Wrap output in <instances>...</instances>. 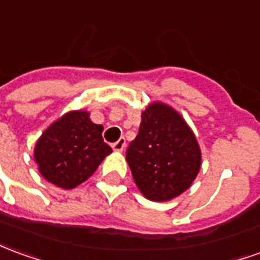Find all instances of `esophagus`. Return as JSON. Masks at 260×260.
Listing matches in <instances>:
<instances>
[{"instance_id": "obj_1", "label": "esophagus", "mask_w": 260, "mask_h": 260, "mask_svg": "<svg viewBox=\"0 0 260 260\" xmlns=\"http://www.w3.org/2000/svg\"><path fill=\"white\" fill-rule=\"evenodd\" d=\"M112 149L114 150H117V152H122L126 146V142H125V138H121V139H118L117 142H114L111 145Z\"/></svg>"}]
</instances>
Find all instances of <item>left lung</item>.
Instances as JSON below:
<instances>
[{
    "instance_id": "left-lung-1",
    "label": "left lung",
    "mask_w": 260,
    "mask_h": 260,
    "mask_svg": "<svg viewBox=\"0 0 260 260\" xmlns=\"http://www.w3.org/2000/svg\"><path fill=\"white\" fill-rule=\"evenodd\" d=\"M126 161L146 199L169 201L191 186L201 168V152L180 114L163 103H152L142 112Z\"/></svg>"
}]
</instances>
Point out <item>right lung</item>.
Returning a JSON list of instances; mask_svg holds the SVG:
<instances>
[{"label": "right lung", "instance_id": "add662e5", "mask_svg": "<svg viewBox=\"0 0 260 260\" xmlns=\"http://www.w3.org/2000/svg\"><path fill=\"white\" fill-rule=\"evenodd\" d=\"M111 152L103 139V125L80 110L54 121L38 139L34 156L49 183L70 190L86 181Z\"/></svg>", "mask_w": 260, "mask_h": 260}]
</instances>
